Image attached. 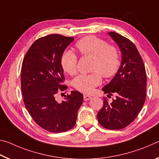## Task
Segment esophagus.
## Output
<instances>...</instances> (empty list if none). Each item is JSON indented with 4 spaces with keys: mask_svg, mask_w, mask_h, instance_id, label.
<instances>
[{
    "mask_svg": "<svg viewBox=\"0 0 159 159\" xmlns=\"http://www.w3.org/2000/svg\"><path fill=\"white\" fill-rule=\"evenodd\" d=\"M91 98H92V97L89 95H84V100L86 101H89L90 100Z\"/></svg>",
    "mask_w": 159,
    "mask_h": 159,
    "instance_id": "obj_1",
    "label": "esophagus"
}]
</instances>
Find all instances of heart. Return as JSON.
<instances>
[{
	"instance_id": "1",
	"label": "heart",
	"mask_w": 159,
	"mask_h": 159,
	"mask_svg": "<svg viewBox=\"0 0 159 159\" xmlns=\"http://www.w3.org/2000/svg\"><path fill=\"white\" fill-rule=\"evenodd\" d=\"M76 47L84 56L94 59L90 75H80L75 78L72 84L75 89L82 93H91L102 81L101 75L105 78L114 76L120 66L118 50L115 46L95 36H87L76 43ZM77 56L73 51H65L61 58V65L67 74L73 75L77 71Z\"/></svg>"
}]
</instances>
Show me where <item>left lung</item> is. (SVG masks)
Wrapping results in <instances>:
<instances>
[{
  "instance_id": "8db88e82",
  "label": "left lung",
  "mask_w": 159,
  "mask_h": 159,
  "mask_svg": "<svg viewBox=\"0 0 159 159\" xmlns=\"http://www.w3.org/2000/svg\"><path fill=\"white\" fill-rule=\"evenodd\" d=\"M122 53L121 64L115 77L102 90L108 97L116 98L110 103L104 98L103 106L97 114L101 126L109 129H121L128 126L138 116L146 99L147 75L142 58L130 40L116 32H108Z\"/></svg>"
}]
</instances>
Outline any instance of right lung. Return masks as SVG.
Here are the masks:
<instances>
[{
    "label": "right lung",
    "mask_w": 159,
    "mask_h": 159,
    "mask_svg": "<svg viewBox=\"0 0 159 159\" xmlns=\"http://www.w3.org/2000/svg\"><path fill=\"white\" fill-rule=\"evenodd\" d=\"M73 37L49 34L36 40L26 53L21 72L23 101L35 123L53 133L72 129L83 102V94L72 91L65 100L58 102L56 95L67 87L61 58Z\"/></svg>",
    "instance_id": "obj_1"
}]
</instances>
